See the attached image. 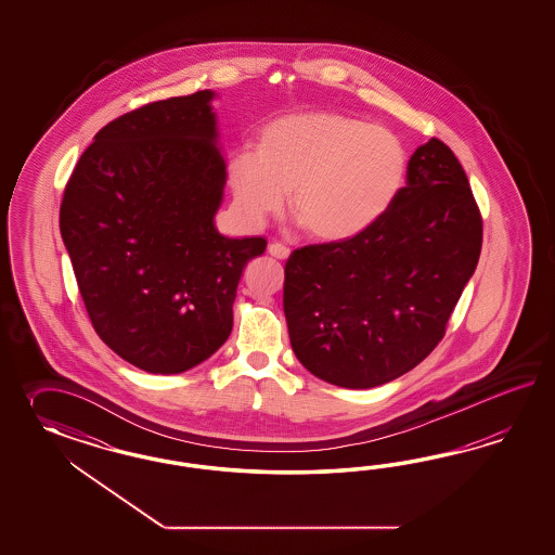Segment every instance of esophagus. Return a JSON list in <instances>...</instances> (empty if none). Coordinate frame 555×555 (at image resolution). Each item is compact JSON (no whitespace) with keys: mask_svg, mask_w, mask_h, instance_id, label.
<instances>
[{"mask_svg":"<svg viewBox=\"0 0 555 555\" xmlns=\"http://www.w3.org/2000/svg\"><path fill=\"white\" fill-rule=\"evenodd\" d=\"M270 256H274V258H279V260H286L288 258V254L291 250L286 248L285 244H279V242H272L269 246Z\"/></svg>","mask_w":555,"mask_h":555,"instance_id":"obj_1","label":"esophagus"}]
</instances>
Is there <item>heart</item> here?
Wrapping results in <instances>:
<instances>
[{
	"label": "heart",
	"mask_w": 555,
	"mask_h": 555,
	"mask_svg": "<svg viewBox=\"0 0 555 555\" xmlns=\"http://www.w3.org/2000/svg\"><path fill=\"white\" fill-rule=\"evenodd\" d=\"M409 177L403 140L383 126L337 112H301L269 121L254 152H237L228 179L240 214L264 223L281 214L325 244L366 234L399 202Z\"/></svg>",
	"instance_id": "b5f03b06"
}]
</instances>
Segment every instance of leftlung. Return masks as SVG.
Returning a JSON list of instances; mask_svg holds the SVG:
<instances>
[{
	"instance_id": "left-lung-1",
	"label": "left lung",
	"mask_w": 555,
	"mask_h": 555,
	"mask_svg": "<svg viewBox=\"0 0 555 555\" xmlns=\"http://www.w3.org/2000/svg\"><path fill=\"white\" fill-rule=\"evenodd\" d=\"M482 248V218L450 146L413 152L399 202L366 234L288 256L293 352L321 380L372 388L434 352Z\"/></svg>"
}]
</instances>
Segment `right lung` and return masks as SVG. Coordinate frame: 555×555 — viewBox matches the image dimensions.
Segmentation results:
<instances>
[{
	"mask_svg": "<svg viewBox=\"0 0 555 555\" xmlns=\"http://www.w3.org/2000/svg\"><path fill=\"white\" fill-rule=\"evenodd\" d=\"M214 91L152 101L103 126L61 203L67 246L98 336L135 369L179 374L218 352L242 270L264 237L214 225L225 185Z\"/></svg>",
	"mask_w": 555,
	"mask_h": 555,
	"instance_id": "1",
	"label": "right lung"
}]
</instances>
